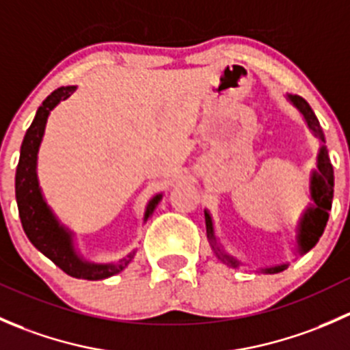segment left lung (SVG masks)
Masks as SVG:
<instances>
[{"label":"left lung","instance_id":"1","mask_svg":"<svg viewBox=\"0 0 350 350\" xmlns=\"http://www.w3.org/2000/svg\"><path fill=\"white\" fill-rule=\"evenodd\" d=\"M288 100L299 109V113H301L303 118H305L308 129L312 130L313 135L322 142L319 155H317V171H313L312 178H310V198H312L313 204H310V206L306 208V211L303 213L301 220H299L298 224V252L305 254L308 252L312 247H315V243L319 242L323 230H325V225L328 221V210L332 208V200H334V167H332L330 159H328L325 135H323L322 126H320V122L315 116V113H313V109L310 108V105L306 103L303 98L296 96V94H288ZM204 221H206V235L208 239H210L213 249L217 250L218 259L227 262L228 266L237 267L241 262H239L237 259H234L232 256L224 254L217 247L213 220H211L210 213H208L206 210H204ZM286 267H288V264H281V266L266 267V269L260 271L266 274H276L284 271Z\"/></svg>","mask_w":350,"mask_h":350}]
</instances>
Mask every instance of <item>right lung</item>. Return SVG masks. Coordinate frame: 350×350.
<instances>
[{
    "instance_id": "add662e5",
    "label": "right lung",
    "mask_w": 350,
    "mask_h": 350,
    "mask_svg": "<svg viewBox=\"0 0 350 350\" xmlns=\"http://www.w3.org/2000/svg\"><path fill=\"white\" fill-rule=\"evenodd\" d=\"M74 90H76V86L57 88L38 107L37 115H35L31 125L28 126L22 142V149H20V161L15 176V193L20 220H22L28 241L69 276L77 278V280L98 281L115 276L120 271L125 269L135 254H129L115 264H94L90 260H84L76 252L72 232L67 230L64 225L57 220L54 211L45 203L37 178V154L49 115L61 101L67 100L74 93ZM161 200L162 195H155L149 201L146 215H144V221H147V218L154 213Z\"/></svg>"
}]
</instances>
